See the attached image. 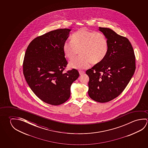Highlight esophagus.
<instances>
[{"label":"esophagus","instance_id":"esophagus-1","mask_svg":"<svg viewBox=\"0 0 148 148\" xmlns=\"http://www.w3.org/2000/svg\"><path fill=\"white\" fill-rule=\"evenodd\" d=\"M79 74L80 75H82L84 74H85V71H79Z\"/></svg>","mask_w":148,"mask_h":148}]
</instances>
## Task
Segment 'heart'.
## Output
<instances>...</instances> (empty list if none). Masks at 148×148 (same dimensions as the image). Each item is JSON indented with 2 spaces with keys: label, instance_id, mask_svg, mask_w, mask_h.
Listing matches in <instances>:
<instances>
[{
  "label": "heart",
  "instance_id": "1",
  "mask_svg": "<svg viewBox=\"0 0 148 148\" xmlns=\"http://www.w3.org/2000/svg\"><path fill=\"white\" fill-rule=\"evenodd\" d=\"M71 41L63 43L62 50L64 56L69 59L80 52V56L69 62L70 67L73 69H86L91 62L99 63L106 56L108 50V42L104 34L89 31L85 28L75 32Z\"/></svg>",
  "mask_w": 148,
  "mask_h": 148
}]
</instances>
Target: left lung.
I'll list each match as a JSON object with an SVG mask.
<instances>
[{
    "label": "left lung",
    "instance_id": "obj_1",
    "mask_svg": "<svg viewBox=\"0 0 148 148\" xmlns=\"http://www.w3.org/2000/svg\"><path fill=\"white\" fill-rule=\"evenodd\" d=\"M108 42L104 59L86 71L88 95L96 102L106 103L123 91L136 69L133 48L128 39L107 28L99 27Z\"/></svg>",
    "mask_w": 148,
    "mask_h": 148
}]
</instances>
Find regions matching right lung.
Here are the masks:
<instances>
[{"instance_id": "right-lung-1", "label": "right lung", "mask_w": 148, "mask_h": 148, "mask_svg": "<svg viewBox=\"0 0 148 148\" xmlns=\"http://www.w3.org/2000/svg\"><path fill=\"white\" fill-rule=\"evenodd\" d=\"M71 30L57 29L36 37L25 54L23 73L27 84L40 99L52 105L69 99L71 85L79 76L74 69L63 72L68 62L62 46Z\"/></svg>"}]
</instances>
